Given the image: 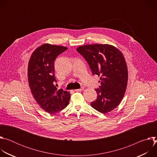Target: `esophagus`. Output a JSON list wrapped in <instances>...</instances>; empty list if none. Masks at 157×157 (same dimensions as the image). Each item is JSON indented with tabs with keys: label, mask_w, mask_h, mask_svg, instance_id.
Instances as JSON below:
<instances>
[{
	"label": "esophagus",
	"mask_w": 157,
	"mask_h": 157,
	"mask_svg": "<svg viewBox=\"0 0 157 157\" xmlns=\"http://www.w3.org/2000/svg\"><path fill=\"white\" fill-rule=\"evenodd\" d=\"M84 90V87H82V88H81V89H75V91H77V92H81V91H83Z\"/></svg>",
	"instance_id": "34e87169"
}]
</instances>
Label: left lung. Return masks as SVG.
Instances as JSON below:
<instances>
[{
    "mask_svg": "<svg viewBox=\"0 0 157 157\" xmlns=\"http://www.w3.org/2000/svg\"><path fill=\"white\" fill-rule=\"evenodd\" d=\"M76 50L87 61L93 75L101 76V86L92 107L102 114L116 109L123 99L128 81V70L122 53L109 44H85Z\"/></svg>",
    "mask_w": 157,
    "mask_h": 157,
    "instance_id": "left-lung-1",
    "label": "left lung"
}]
</instances>
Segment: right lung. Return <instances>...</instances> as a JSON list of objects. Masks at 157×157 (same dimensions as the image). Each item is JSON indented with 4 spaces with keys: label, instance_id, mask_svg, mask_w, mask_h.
Returning <instances> with one entry per match:
<instances>
[{
    "label": "right lung",
    "instance_id": "obj_1",
    "mask_svg": "<svg viewBox=\"0 0 157 157\" xmlns=\"http://www.w3.org/2000/svg\"><path fill=\"white\" fill-rule=\"evenodd\" d=\"M68 49L63 46L44 43L32 53L28 64V81L32 94L41 109L49 114L64 109L70 100V92L57 89L54 84V61Z\"/></svg>",
    "mask_w": 157,
    "mask_h": 157
}]
</instances>
